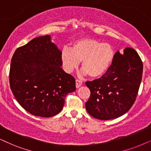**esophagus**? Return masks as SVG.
I'll list each match as a JSON object with an SVG mask.
<instances>
[{
	"label": "esophagus",
	"instance_id": "1",
	"mask_svg": "<svg viewBox=\"0 0 151 151\" xmlns=\"http://www.w3.org/2000/svg\"><path fill=\"white\" fill-rule=\"evenodd\" d=\"M81 86H82V81L79 79L76 80V87L79 88Z\"/></svg>",
	"mask_w": 151,
	"mask_h": 151
}]
</instances>
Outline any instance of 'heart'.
<instances>
[{
  "label": "heart",
  "mask_w": 151,
  "mask_h": 151,
  "mask_svg": "<svg viewBox=\"0 0 151 151\" xmlns=\"http://www.w3.org/2000/svg\"><path fill=\"white\" fill-rule=\"evenodd\" d=\"M115 50L111 45L92 38H83L72 44V49L64 47L60 58L66 72H72L81 61V68L91 77L104 74L111 65Z\"/></svg>",
  "instance_id": "obj_1"
}]
</instances>
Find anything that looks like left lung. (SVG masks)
<instances>
[{
    "label": "left lung",
    "mask_w": 151,
    "mask_h": 151,
    "mask_svg": "<svg viewBox=\"0 0 151 151\" xmlns=\"http://www.w3.org/2000/svg\"><path fill=\"white\" fill-rule=\"evenodd\" d=\"M143 63L134 49L115 53L111 65L102 77L86 81L91 91L86 102L88 113L100 120H111L127 113L136 100L142 81Z\"/></svg>",
    "instance_id": "left-lung-1"
}]
</instances>
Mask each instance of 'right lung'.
<instances>
[{
	"mask_svg": "<svg viewBox=\"0 0 151 151\" xmlns=\"http://www.w3.org/2000/svg\"><path fill=\"white\" fill-rule=\"evenodd\" d=\"M60 54L49 35L34 38L13 54L11 90L19 104L34 116L58 114L66 95L76 90L74 77L62 69Z\"/></svg>",
	"mask_w": 151,
	"mask_h": 151,
	"instance_id": "right-lung-1",
	"label": "right lung"
}]
</instances>
